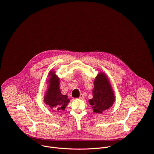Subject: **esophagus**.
Segmentation results:
<instances>
[{"label": "esophagus", "mask_w": 154, "mask_h": 154, "mask_svg": "<svg viewBox=\"0 0 154 154\" xmlns=\"http://www.w3.org/2000/svg\"><path fill=\"white\" fill-rule=\"evenodd\" d=\"M79 98H80V99H83V98H84V95H83V94H81L80 95V97H79Z\"/></svg>", "instance_id": "obj_1"}]
</instances>
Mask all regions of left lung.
<instances>
[{
    "label": "left lung",
    "instance_id": "obj_1",
    "mask_svg": "<svg viewBox=\"0 0 154 154\" xmlns=\"http://www.w3.org/2000/svg\"><path fill=\"white\" fill-rule=\"evenodd\" d=\"M92 98L89 100L94 112L102 114L111 108L116 100L112 86L106 74L100 71L94 80Z\"/></svg>",
    "mask_w": 154,
    "mask_h": 154
}]
</instances>
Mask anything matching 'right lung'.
Returning a JSON list of instances; mask_svg holds the SVG:
<instances>
[{"label": "right lung", "mask_w": 154, "mask_h": 154, "mask_svg": "<svg viewBox=\"0 0 154 154\" xmlns=\"http://www.w3.org/2000/svg\"><path fill=\"white\" fill-rule=\"evenodd\" d=\"M47 89L43 97L45 103L51 109L56 112L65 110L69 103L68 95L61 93L60 88V78L54 70L51 69L48 73Z\"/></svg>", "instance_id": "right-lung-1"}]
</instances>
